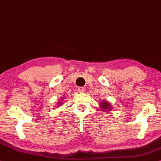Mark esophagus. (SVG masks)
<instances>
[{"label":"esophagus","mask_w":161,"mask_h":161,"mask_svg":"<svg viewBox=\"0 0 161 161\" xmlns=\"http://www.w3.org/2000/svg\"><path fill=\"white\" fill-rule=\"evenodd\" d=\"M85 91V88L83 87H78V91L79 93H83Z\"/></svg>","instance_id":"obj_1"}]
</instances>
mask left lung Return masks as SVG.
<instances>
[{"instance_id":"1","label":"left lung","mask_w":161,"mask_h":161,"mask_svg":"<svg viewBox=\"0 0 161 161\" xmlns=\"http://www.w3.org/2000/svg\"><path fill=\"white\" fill-rule=\"evenodd\" d=\"M100 105H99V108L102 109V111H107V112H109V111H111L112 108H111V103L109 102H108L106 100H100L99 102Z\"/></svg>"}]
</instances>
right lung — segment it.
<instances>
[{
  "instance_id": "add662e5",
  "label": "right lung",
  "mask_w": 161,
  "mask_h": 161,
  "mask_svg": "<svg viewBox=\"0 0 161 161\" xmlns=\"http://www.w3.org/2000/svg\"><path fill=\"white\" fill-rule=\"evenodd\" d=\"M64 97H62V98H61L60 99H59V101H58V103H57V105H56V106H60V105H62V104L63 103V100H64Z\"/></svg>"
}]
</instances>
